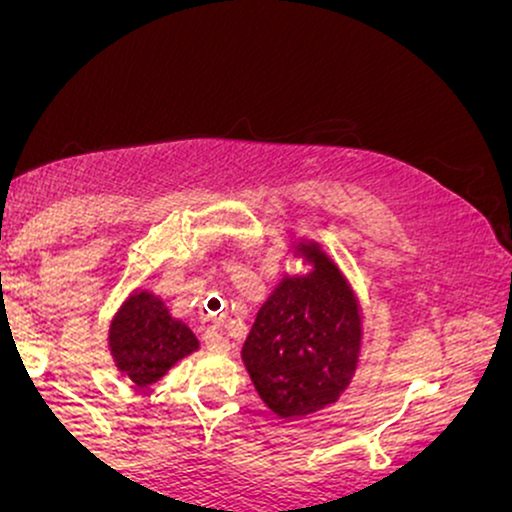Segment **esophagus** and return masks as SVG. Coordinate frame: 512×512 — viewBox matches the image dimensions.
<instances>
[{"mask_svg":"<svg viewBox=\"0 0 512 512\" xmlns=\"http://www.w3.org/2000/svg\"><path fill=\"white\" fill-rule=\"evenodd\" d=\"M202 339H204V346H207L209 351H216V354H226L228 351V339L223 337V334L216 330V327H207V330H204V334H202Z\"/></svg>","mask_w":512,"mask_h":512,"instance_id":"obj_1","label":"esophagus"}]
</instances>
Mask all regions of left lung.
Wrapping results in <instances>:
<instances>
[{"label":"left lung","instance_id":"obj_1","mask_svg":"<svg viewBox=\"0 0 512 512\" xmlns=\"http://www.w3.org/2000/svg\"><path fill=\"white\" fill-rule=\"evenodd\" d=\"M298 252L313 262V272L276 286L243 344L252 385L281 419L337 402L361 349V310L337 264L317 245Z\"/></svg>","mask_w":512,"mask_h":512}]
</instances>
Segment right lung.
I'll use <instances>...</instances> for the list:
<instances>
[{
    "label": "right lung",
    "mask_w": 512,
    "mask_h": 512,
    "mask_svg": "<svg viewBox=\"0 0 512 512\" xmlns=\"http://www.w3.org/2000/svg\"><path fill=\"white\" fill-rule=\"evenodd\" d=\"M197 349V337L168 315L161 298L134 293L110 325V351L117 368L134 385L146 387L168 373L182 356Z\"/></svg>",
    "instance_id": "right-lung-1"
}]
</instances>
